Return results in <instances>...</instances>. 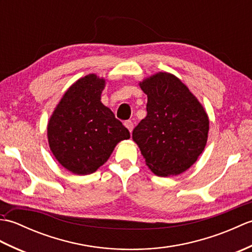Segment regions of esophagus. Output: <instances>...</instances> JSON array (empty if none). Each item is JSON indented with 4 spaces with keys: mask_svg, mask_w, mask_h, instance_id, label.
Listing matches in <instances>:
<instances>
[{
    "mask_svg": "<svg viewBox=\"0 0 252 252\" xmlns=\"http://www.w3.org/2000/svg\"><path fill=\"white\" fill-rule=\"evenodd\" d=\"M125 126L127 127V130H129L130 132H132L133 127H134V125H133V122L131 120H127L125 122Z\"/></svg>",
    "mask_w": 252,
    "mask_h": 252,
    "instance_id": "34e87169",
    "label": "esophagus"
}]
</instances>
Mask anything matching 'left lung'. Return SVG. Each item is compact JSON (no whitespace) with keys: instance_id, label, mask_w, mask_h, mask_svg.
I'll return each mask as SVG.
<instances>
[{"instance_id":"obj_1","label":"left lung","mask_w":252,"mask_h":252,"mask_svg":"<svg viewBox=\"0 0 252 252\" xmlns=\"http://www.w3.org/2000/svg\"><path fill=\"white\" fill-rule=\"evenodd\" d=\"M140 87L147 94V116L133 130V141L156 175L184 172L207 144L209 119L205 109L171 73L159 72Z\"/></svg>"}]
</instances>
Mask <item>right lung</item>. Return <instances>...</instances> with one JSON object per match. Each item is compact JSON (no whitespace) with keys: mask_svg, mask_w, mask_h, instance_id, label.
<instances>
[{"mask_svg":"<svg viewBox=\"0 0 252 252\" xmlns=\"http://www.w3.org/2000/svg\"><path fill=\"white\" fill-rule=\"evenodd\" d=\"M105 80L96 74L79 79L68 89L47 126L50 148L63 168L79 175L95 172L117 143L130 132L101 104Z\"/></svg>","mask_w":252,"mask_h":252,"instance_id":"add662e5","label":"right lung"}]
</instances>
